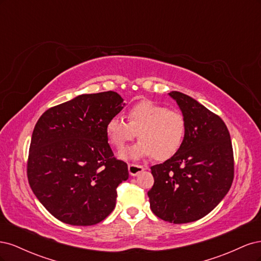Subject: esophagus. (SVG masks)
<instances>
[{"label":"esophagus","instance_id":"1","mask_svg":"<svg viewBox=\"0 0 261 261\" xmlns=\"http://www.w3.org/2000/svg\"><path fill=\"white\" fill-rule=\"evenodd\" d=\"M145 170L144 167H141V165L138 164H129L128 165V172L132 176H136L138 175L140 172H143Z\"/></svg>","mask_w":261,"mask_h":261}]
</instances>
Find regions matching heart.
Wrapping results in <instances>:
<instances>
[{
    "label": "heart",
    "instance_id": "b5f03b06",
    "mask_svg": "<svg viewBox=\"0 0 261 261\" xmlns=\"http://www.w3.org/2000/svg\"><path fill=\"white\" fill-rule=\"evenodd\" d=\"M127 123L121 117H111L106 132L110 144L122 150L136 136L140 139L120 154L125 160H139L153 155L163 161L174 155L185 136V120L176 110L144 100L126 113Z\"/></svg>",
    "mask_w": 261,
    "mask_h": 261
}]
</instances>
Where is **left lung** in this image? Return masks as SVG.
<instances>
[{"label":"left lung","instance_id":"1","mask_svg":"<svg viewBox=\"0 0 261 261\" xmlns=\"http://www.w3.org/2000/svg\"><path fill=\"white\" fill-rule=\"evenodd\" d=\"M169 96L184 116L185 136L174 155L151 167L154 184L148 197L158 218L180 224L207 216L230 191L233 148L218 115L187 94L171 91Z\"/></svg>","mask_w":261,"mask_h":261}]
</instances>
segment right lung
Wrapping results in <instances>:
<instances>
[{
	"label": "right lung",
	"mask_w": 261,
	"mask_h": 261,
	"mask_svg": "<svg viewBox=\"0 0 261 261\" xmlns=\"http://www.w3.org/2000/svg\"><path fill=\"white\" fill-rule=\"evenodd\" d=\"M114 91L81 94L39 118L31 137L29 185L53 217L70 225H93L116 203L127 164L113 156L106 126L125 103Z\"/></svg>",
	"instance_id": "obj_1"
}]
</instances>
